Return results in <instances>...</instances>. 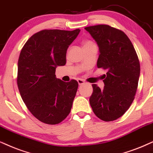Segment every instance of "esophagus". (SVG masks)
I'll use <instances>...</instances> for the list:
<instances>
[{"label": "esophagus", "instance_id": "obj_1", "mask_svg": "<svg viewBox=\"0 0 153 153\" xmlns=\"http://www.w3.org/2000/svg\"><path fill=\"white\" fill-rule=\"evenodd\" d=\"M78 82L79 85H84L85 83V82L83 80H82V79H78Z\"/></svg>", "mask_w": 153, "mask_h": 153}]
</instances>
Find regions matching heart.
I'll return each mask as SVG.
<instances>
[{
	"label": "heart",
	"instance_id": "1",
	"mask_svg": "<svg viewBox=\"0 0 153 153\" xmlns=\"http://www.w3.org/2000/svg\"><path fill=\"white\" fill-rule=\"evenodd\" d=\"M93 43L92 42H91L90 41H86L84 42V44H83V46H88V45H90V44H92Z\"/></svg>",
	"mask_w": 153,
	"mask_h": 153
}]
</instances>
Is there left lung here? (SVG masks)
Masks as SVG:
<instances>
[{
	"label": "left lung",
	"mask_w": 153,
	"mask_h": 153,
	"mask_svg": "<svg viewBox=\"0 0 153 153\" xmlns=\"http://www.w3.org/2000/svg\"><path fill=\"white\" fill-rule=\"evenodd\" d=\"M99 47L98 68L107 71L101 90L92 85L90 104L97 117L104 121L119 119L134 100L140 76V63L128 36L107 25L87 27Z\"/></svg>",
	"instance_id": "1"
}]
</instances>
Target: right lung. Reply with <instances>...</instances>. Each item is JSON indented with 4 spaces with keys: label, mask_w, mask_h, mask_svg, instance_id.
Masks as SVG:
<instances>
[{
    "label": "right lung",
    "mask_w": 153,
    "mask_h": 153,
    "mask_svg": "<svg viewBox=\"0 0 153 153\" xmlns=\"http://www.w3.org/2000/svg\"><path fill=\"white\" fill-rule=\"evenodd\" d=\"M44 30L34 34L21 50L17 63V86L27 109L38 120L57 124L71 112L78 83L56 78V68L66 63L68 46L80 33Z\"/></svg>",
    "instance_id": "add662e5"
}]
</instances>
